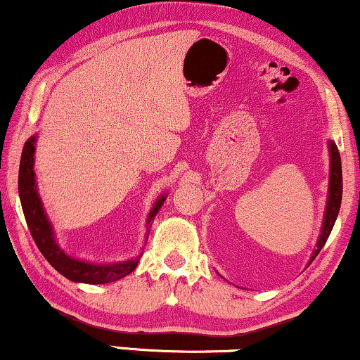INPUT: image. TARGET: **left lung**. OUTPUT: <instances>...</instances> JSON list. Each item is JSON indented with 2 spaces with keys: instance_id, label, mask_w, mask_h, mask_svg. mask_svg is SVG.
Segmentation results:
<instances>
[{
  "instance_id": "8db88e82",
  "label": "left lung",
  "mask_w": 360,
  "mask_h": 360,
  "mask_svg": "<svg viewBox=\"0 0 360 360\" xmlns=\"http://www.w3.org/2000/svg\"><path fill=\"white\" fill-rule=\"evenodd\" d=\"M329 155H331V174H329V196H328V205H326V214H324L323 231L316 244V250L313 252V257L309 260V264L313 262L314 257L319 254V250L323 249V245L326 244L329 234H331L333 231V226L336 223L339 208H341V200H342L341 155H339L338 146L334 144V142H329Z\"/></svg>"
}]
</instances>
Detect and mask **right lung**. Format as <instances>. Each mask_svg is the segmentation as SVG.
Wrapping results in <instances>:
<instances>
[{
    "label": "right lung",
    "instance_id": "add662e5",
    "mask_svg": "<svg viewBox=\"0 0 360 360\" xmlns=\"http://www.w3.org/2000/svg\"><path fill=\"white\" fill-rule=\"evenodd\" d=\"M34 142H36V136H32L26 144H24L22 155H21V164H19V198H21L24 218H26L27 228L31 231V236L34 243L41 250L44 257L47 259V262L57 270L58 274H62L63 277H67L72 282H82V283H110L116 282L126 275H129L132 270L137 267L139 259H129L126 262H117V264H108V265H96L90 262H83V260L73 259L70 255H67L63 250L58 248L56 239H53V233L49 223L46 213H44L41 198L37 195V186L36 180H34ZM165 196L157 200V203L152 208L149 219L147 223H150L157 214V211L160 210V206L164 205Z\"/></svg>",
    "mask_w": 360,
    "mask_h": 360
}]
</instances>
